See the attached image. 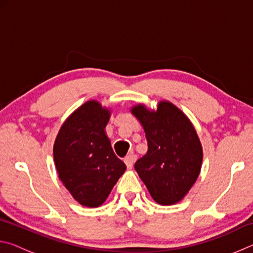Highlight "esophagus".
I'll return each instance as SVG.
<instances>
[{
    "label": "esophagus",
    "mask_w": 253,
    "mask_h": 253,
    "mask_svg": "<svg viewBox=\"0 0 253 253\" xmlns=\"http://www.w3.org/2000/svg\"><path fill=\"white\" fill-rule=\"evenodd\" d=\"M124 162H125V164L128 169H131L132 168V164H134V156L132 155H128L125 157V160H124Z\"/></svg>",
    "instance_id": "1"
}]
</instances>
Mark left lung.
<instances>
[{"label":"left lung","mask_w":253,"mask_h":253,"mask_svg":"<svg viewBox=\"0 0 253 253\" xmlns=\"http://www.w3.org/2000/svg\"><path fill=\"white\" fill-rule=\"evenodd\" d=\"M146 132L148 151L135 163V169L157 203H177L198 178L202 146L193 125L168 101L156 111L139 105L131 109Z\"/></svg>","instance_id":"obj_1"}]
</instances>
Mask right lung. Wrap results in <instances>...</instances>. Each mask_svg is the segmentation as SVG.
Listing matches in <instances>:
<instances>
[{"instance_id": "1", "label": "right lung", "mask_w": 253, "mask_h": 253, "mask_svg": "<svg viewBox=\"0 0 253 253\" xmlns=\"http://www.w3.org/2000/svg\"><path fill=\"white\" fill-rule=\"evenodd\" d=\"M109 116L99 102H85L65 122L54 142L59 178L71 195L88 208L104 203L126 169L105 134Z\"/></svg>"}]
</instances>
